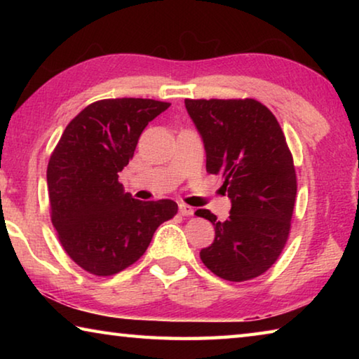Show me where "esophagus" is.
<instances>
[{
	"label": "esophagus",
	"instance_id": "obj_1",
	"mask_svg": "<svg viewBox=\"0 0 359 359\" xmlns=\"http://www.w3.org/2000/svg\"><path fill=\"white\" fill-rule=\"evenodd\" d=\"M179 212L184 217H188V215H193V208H190V205H187V204H184V203H180L179 204Z\"/></svg>",
	"mask_w": 359,
	"mask_h": 359
}]
</instances>
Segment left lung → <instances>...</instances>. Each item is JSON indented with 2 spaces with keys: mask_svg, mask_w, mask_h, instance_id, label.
<instances>
[{
  "mask_svg": "<svg viewBox=\"0 0 359 359\" xmlns=\"http://www.w3.org/2000/svg\"><path fill=\"white\" fill-rule=\"evenodd\" d=\"M185 107L203 137L205 169L222 175L231 199L224 222L196 210L215 228L199 257L224 280H250L287 244L297 190L293 156L274 114L257 100H185Z\"/></svg>",
  "mask_w": 359,
  "mask_h": 359,
  "instance_id": "8db88e82",
  "label": "left lung"
}]
</instances>
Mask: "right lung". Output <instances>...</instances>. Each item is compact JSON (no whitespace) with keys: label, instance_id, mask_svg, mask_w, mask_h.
<instances>
[{"label":"right lung","instance_id":"right-lung-1","mask_svg":"<svg viewBox=\"0 0 359 359\" xmlns=\"http://www.w3.org/2000/svg\"><path fill=\"white\" fill-rule=\"evenodd\" d=\"M169 102L101 100L66 126L47 166L52 224L65 252L90 274L126 269L147 250L156 228L177 214L171 199L139 201L118 182L139 136Z\"/></svg>","mask_w":359,"mask_h":359}]
</instances>
